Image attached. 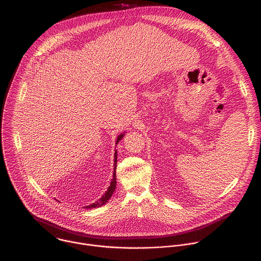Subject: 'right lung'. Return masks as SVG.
<instances>
[{
	"label": "right lung",
	"instance_id": "1",
	"mask_svg": "<svg viewBox=\"0 0 261 261\" xmlns=\"http://www.w3.org/2000/svg\"><path fill=\"white\" fill-rule=\"evenodd\" d=\"M124 134H120L117 139H116V142H115V146L117 145V143L123 138ZM116 163H117V152H116V149L114 151V161H113V176H112V182H111V185L108 188V190L106 191V193L102 195V197L97 200L95 203H92L90 204L89 206H85L84 208L86 209H92V208H98L105 204H107V202L112 198V194L115 190V187H116V174H115V170H116Z\"/></svg>",
	"mask_w": 261,
	"mask_h": 261
}]
</instances>
